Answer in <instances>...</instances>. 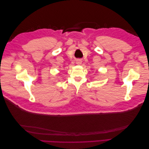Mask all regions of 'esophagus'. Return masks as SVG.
Segmentation results:
<instances>
[{
	"mask_svg": "<svg viewBox=\"0 0 149 149\" xmlns=\"http://www.w3.org/2000/svg\"><path fill=\"white\" fill-rule=\"evenodd\" d=\"M76 63H77V64H81V60H77V61H76Z\"/></svg>",
	"mask_w": 149,
	"mask_h": 149,
	"instance_id": "34e87169",
	"label": "esophagus"
}]
</instances>
